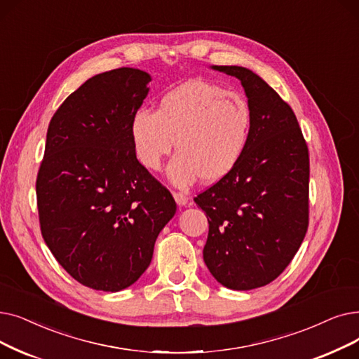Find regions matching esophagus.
I'll list each match as a JSON object with an SVG mask.
<instances>
[{"label": "esophagus", "mask_w": 359, "mask_h": 359, "mask_svg": "<svg viewBox=\"0 0 359 359\" xmlns=\"http://www.w3.org/2000/svg\"><path fill=\"white\" fill-rule=\"evenodd\" d=\"M173 196H175V199H176V202L179 205H188V204H191V198L186 195V194H183V192H173Z\"/></svg>", "instance_id": "esophagus-1"}]
</instances>
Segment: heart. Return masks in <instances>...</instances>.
Returning a JSON list of instances; mask_svg holds the SVG:
<instances>
[{"mask_svg": "<svg viewBox=\"0 0 359 359\" xmlns=\"http://www.w3.org/2000/svg\"><path fill=\"white\" fill-rule=\"evenodd\" d=\"M251 126V108L239 93L191 81L167 92L155 111L137 110L130 137L137 161L149 170L161 167L176 141L168 177L188 186L199 177L214 183L229 176L243 157Z\"/></svg>", "mask_w": 359, "mask_h": 359, "instance_id": "1", "label": "heart"}]
</instances>
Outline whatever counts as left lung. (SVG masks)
<instances>
[{
  "label": "left lung",
  "instance_id": "left-lung-1",
  "mask_svg": "<svg viewBox=\"0 0 359 359\" xmlns=\"http://www.w3.org/2000/svg\"><path fill=\"white\" fill-rule=\"evenodd\" d=\"M245 88L251 135L229 176L195 196L210 224L204 261L235 290L266 286L285 271L309 223V154L290 105L258 74L214 66Z\"/></svg>",
  "mask_w": 359,
  "mask_h": 359
}]
</instances>
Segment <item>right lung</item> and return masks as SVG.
Here are the masks:
<instances>
[{
	"label": "right lung",
	"instance_id": "right-lung-1",
	"mask_svg": "<svg viewBox=\"0 0 359 359\" xmlns=\"http://www.w3.org/2000/svg\"><path fill=\"white\" fill-rule=\"evenodd\" d=\"M149 81L129 67L93 76L58 107L46 132L36 177L42 238L61 267L95 290L133 285L176 212L130 137Z\"/></svg>",
	"mask_w": 359,
	"mask_h": 359
}]
</instances>
